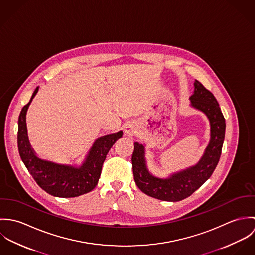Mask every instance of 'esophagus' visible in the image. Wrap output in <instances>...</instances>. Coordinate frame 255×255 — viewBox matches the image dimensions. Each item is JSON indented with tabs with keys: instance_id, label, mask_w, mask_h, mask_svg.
<instances>
[{
	"instance_id": "esophagus-1",
	"label": "esophagus",
	"mask_w": 255,
	"mask_h": 255,
	"mask_svg": "<svg viewBox=\"0 0 255 255\" xmlns=\"http://www.w3.org/2000/svg\"><path fill=\"white\" fill-rule=\"evenodd\" d=\"M135 131V128L132 125H127L125 127V133L127 135H132Z\"/></svg>"
}]
</instances>
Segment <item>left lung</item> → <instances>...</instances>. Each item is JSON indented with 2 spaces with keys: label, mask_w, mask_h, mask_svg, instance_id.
I'll list each match as a JSON object with an SVG mask.
<instances>
[{
  "label": "left lung",
  "mask_w": 255,
  "mask_h": 255,
  "mask_svg": "<svg viewBox=\"0 0 255 255\" xmlns=\"http://www.w3.org/2000/svg\"><path fill=\"white\" fill-rule=\"evenodd\" d=\"M190 106L203 112L210 122V141L197 164L172 174L166 179L153 176L146 165L145 148L134 142L131 163L134 182L147 195L164 200L180 201L191 195L213 174L222 152L226 123L214 95L198 80L189 97Z\"/></svg>",
  "instance_id": "left-lung-1"
}]
</instances>
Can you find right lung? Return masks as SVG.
<instances>
[{"label": "right lung", "instance_id": "add662e5", "mask_svg": "<svg viewBox=\"0 0 255 255\" xmlns=\"http://www.w3.org/2000/svg\"><path fill=\"white\" fill-rule=\"evenodd\" d=\"M38 89L39 86L19 114L17 146L20 158L37 184L47 193L57 197H75L87 193L97 185L106 156L111 147L123 136V131L96 139L79 167L43 160L37 157L30 145L26 128V112Z\"/></svg>", "mask_w": 255, "mask_h": 255}]
</instances>
